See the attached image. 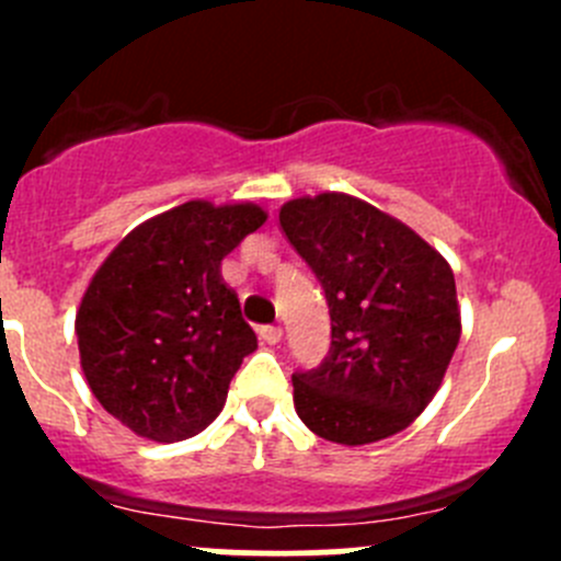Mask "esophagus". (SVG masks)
Here are the masks:
<instances>
[{"label": "esophagus", "mask_w": 561, "mask_h": 561, "mask_svg": "<svg viewBox=\"0 0 561 561\" xmlns=\"http://www.w3.org/2000/svg\"><path fill=\"white\" fill-rule=\"evenodd\" d=\"M257 333H260V339H263L265 344H279L282 342V328L279 325H263Z\"/></svg>", "instance_id": "esophagus-1"}]
</instances>
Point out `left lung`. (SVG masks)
<instances>
[{
  "label": "left lung",
  "mask_w": 561,
  "mask_h": 561,
  "mask_svg": "<svg viewBox=\"0 0 561 561\" xmlns=\"http://www.w3.org/2000/svg\"><path fill=\"white\" fill-rule=\"evenodd\" d=\"M279 225L331 312L325 360L293 375L298 417L336 445L393 437L434 399L461 336L448 260L344 192L287 201Z\"/></svg>",
  "instance_id": "1"
}]
</instances>
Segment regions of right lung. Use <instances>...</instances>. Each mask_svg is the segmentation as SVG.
Instances as JSON below:
<instances>
[{"label":"right lung","instance_id":"obj_1","mask_svg":"<svg viewBox=\"0 0 561 561\" xmlns=\"http://www.w3.org/2000/svg\"><path fill=\"white\" fill-rule=\"evenodd\" d=\"M265 219L254 203H181L124 236L89 282L76 314L81 369L138 437L175 443L222 412L257 336L219 268Z\"/></svg>","mask_w":561,"mask_h":561}]
</instances>
